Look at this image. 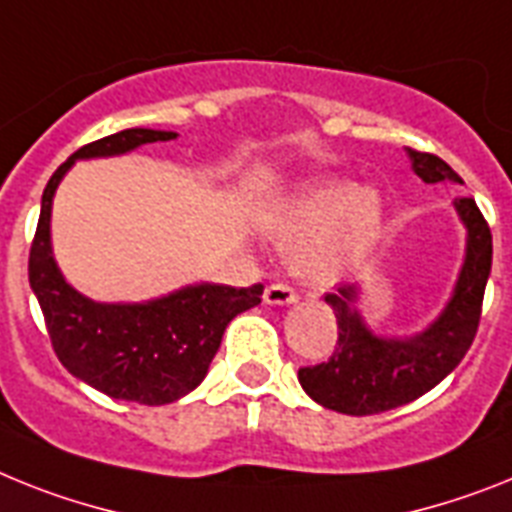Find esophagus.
Returning a JSON list of instances; mask_svg holds the SVG:
<instances>
[{"label":"esophagus","instance_id":"obj_1","mask_svg":"<svg viewBox=\"0 0 512 512\" xmlns=\"http://www.w3.org/2000/svg\"><path fill=\"white\" fill-rule=\"evenodd\" d=\"M296 299H299V294H296L291 286H286V283H273V286H268V289H265V294H263V302L273 304V307L294 304Z\"/></svg>","mask_w":512,"mask_h":512}]
</instances>
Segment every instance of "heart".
Segmentation results:
<instances>
[{"mask_svg":"<svg viewBox=\"0 0 512 512\" xmlns=\"http://www.w3.org/2000/svg\"><path fill=\"white\" fill-rule=\"evenodd\" d=\"M380 231L377 192L343 182L309 187L265 221V236L278 249L294 252L296 273L312 283H336L362 265Z\"/></svg>","mask_w":512,"mask_h":512,"instance_id":"b5f03b06","label":"heart"}]
</instances>
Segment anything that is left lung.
<instances>
[{
    "instance_id": "8db88e82",
    "label": "left lung",
    "mask_w": 512,
    "mask_h": 512,
    "mask_svg": "<svg viewBox=\"0 0 512 512\" xmlns=\"http://www.w3.org/2000/svg\"><path fill=\"white\" fill-rule=\"evenodd\" d=\"M409 158L422 182L463 184L432 153L409 150ZM453 208L466 226V257L453 296L437 320L414 336H377L359 312V283H343L336 294H325L338 322V343L328 362L299 369V382L312 401L338 414H382L429 393L461 364L482 317L492 270V234L471 197H455Z\"/></svg>"
}]
</instances>
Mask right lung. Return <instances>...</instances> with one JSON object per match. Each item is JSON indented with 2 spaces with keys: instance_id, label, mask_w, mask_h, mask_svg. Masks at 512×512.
Here are the masks:
<instances>
[{
  "instance_id": "right-lung-1",
  "label": "right lung",
  "mask_w": 512,
  "mask_h": 512,
  "mask_svg": "<svg viewBox=\"0 0 512 512\" xmlns=\"http://www.w3.org/2000/svg\"><path fill=\"white\" fill-rule=\"evenodd\" d=\"M174 137L176 132L132 127L72 153L46 184L28 260L30 289L59 362L90 388L143 406H163L192 393L208 375L226 325L260 304L263 286L192 283L148 302H93L67 283L54 260L51 203L64 174L80 158L124 156Z\"/></svg>"
}]
</instances>
